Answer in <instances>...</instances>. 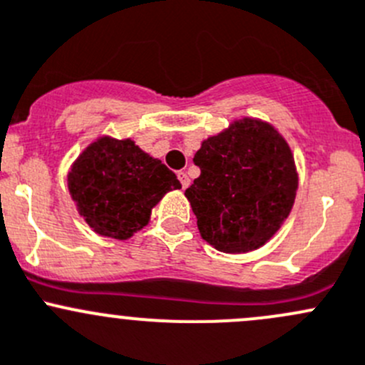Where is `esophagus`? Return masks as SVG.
Instances as JSON below:
<instances>
[{"instance_id":"obj_1","label":"esophagus","mask_w":365,"mask_h":365,"mask_svg":"<svg viewBox=\"0 0 365 365\" xmlns=\"http://www.w3.org/2000/svg\"><path fill=\"white\" fill-rule=\"evenodd\" d=\"M178 180H180V183H182V189H187V187L190 185V178L187 176V173L180 171L178 173Z\"/></svg>"}]
</instances>
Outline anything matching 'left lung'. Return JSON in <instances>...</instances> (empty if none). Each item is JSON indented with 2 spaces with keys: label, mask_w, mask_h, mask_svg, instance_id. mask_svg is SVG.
I'll list each match as a JSON object with an SVG mask.
<instances>
[{
  "label": "left lung",
  "mask_w": 365,
  "mask_h": 365,
  "mask_svg": "<svg viewBox=\"0 0 365 365\" xmlns=\"http://www.w3.org/2000/svg\"><path fill=\"white\" fill-rule=\"evenodd\" d=\"M194 164L201 175L185 196L201 237L217 251H256L288 219L298 189L295 160L267 121H233L201 143Z\"/></svg>",
  "instance_id": "obj_1"
}]
</instances>
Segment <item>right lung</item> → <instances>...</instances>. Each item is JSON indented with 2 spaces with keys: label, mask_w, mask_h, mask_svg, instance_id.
<instances>
[{
  "label": "right lung",
  "mask_w": 365,
  "mask_h": 365,
  "mask_svg": "<svg viewBox=\"0 0 365 365\" xmlns=\"http://www.w3.org/2000/svg\"><path fill=\"white\" fill-rule=\"evenodd\" d=\"M68 190L77 212L102 237L127 240L148 224L152 208L182 189L175 173L132 139L102 135L70 168Z\"/></svg>",
  "instance_id": "1"
}]
</instances>
